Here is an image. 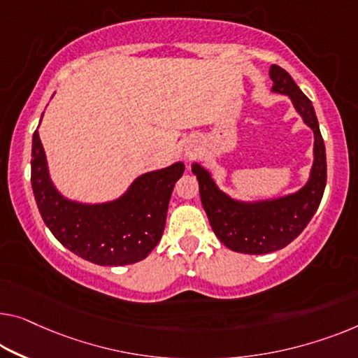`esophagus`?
I'll list each match as a JSON object with an SVG mask.
<instances>
[{"label": "esophagus", "instance_id": "esophagus-1", "mask_svg": "<svg viewBox=\"0 0 358 358\" xmlns=\"http://www.w3.org/2000/svg\"><path fill=\"white\" fill-rule=\"evenodd\" d=\"M189 154H191V152H189Z\"/></svg>", "mask_w": 358, "mask_h": 358}]
</instances>
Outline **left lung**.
<instances>
[{"label": "left lung", "instance_id": "1", "mask_svg": "<svg viewBox=\"0 0 358 358\" xmlns=\"http://www.w3.org/2000/svg\"><path fill=\"white\" fill-rule=\"evenodd\" d=\"M270 78L271 92L289 96L303 124L313 131V165L307 183L292 194L246 202L223 193L201 164L191 167L213 233L228 249L241 254L275 252L294 241L315 215L327 186V152L312 101L280 66L270 67Z\"/></svg>", "mask_w": 358, "mask_h": 358}]
</instances>
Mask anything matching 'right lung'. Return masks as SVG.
<instances>
[{"instance_id":"obj_1","label":"right lung","mask_w":358,"mask_h":358,"mask_svg":"<svg viewBox=\"0 0 358 358\" xmlns=\"http://www.w3.org/2000/svg\"><path fill=\"white\" fill-rule=\"evenodd\" d=\"M183 172L185 164L175 162L140 175L114 201L83 204L56 189L36 130L31 140V189L43 222L64 248L104 266L140 262L157 246L170 196Z\"/></svg>"}]
</instances>
